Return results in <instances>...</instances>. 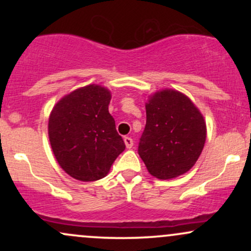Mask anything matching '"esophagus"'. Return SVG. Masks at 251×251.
<instances>
[{"label":"esophagus","mask_w":251,"mask_h":251,"mask_svg":"<svg viewBox=\"0 0 251 251\" xmlns=\"http://www.w3.org/2000/svg\"><path fill=\"white\" fill-rule=\"evenodd\" d=\"M124 143H125L126 148L127 149H132V146H133V139L129 137H125L124 138Z\"/></svg>","instance_id":"esophagus-1"}]
</instances>
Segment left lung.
I'll use <instances>...</instances> for the list:
<instances>
[{"label": "left lung", "mask_w": 251, "mask_h": 251, "mask_svg": "<svg viewBox=\"0 0 251 251\" xmlns=\"http://www.w3.org/2000/svg\"><path fill=\"white\" fill-rule=\"evenodd\" d=\"M146 125L138 153L158 179H172L189 171L203 151L206 124L189 97L165 88L149 97Z\"/></svg>", "instance_id": "1"}]
</instances>
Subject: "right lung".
Segmentation results:
<instances>
[{
  "label": "right lung",
  "mask_w": 251,
  "mask_h": 251,
  "mask_svg": "<svg viewBox=\"0 0 251 251\" xmlns=\"http://www.w3.org/2000/svg\"><path fill=\"white\" fill-rule=\"evenodd\" d=\"M111 91L87 85L66 94L48 120V137L56 162L74 179L94 181L106 177L125 150L109 114Z\"/></svg>",
  "instance_id": "add662e5"
}]
</instances>
